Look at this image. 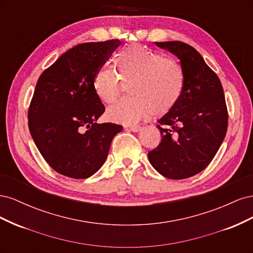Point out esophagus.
Wrapping results in <instances>:
<instances>
[{
	"instance_id": "obj_1",
	"label": "esophagus",
	"mask_w": 253,
	"mask_h": 253,
	"mask_svg": "<svg viewBox=\"0 0 253 253\" xmlns=\"http://www.w3.org/2000/svg\"><path fill=\"white\" fill-rule=\"evenodd\" d=\"M129 129H131L132 132L136 133V132H139L140 131L141 126H129Z\"/></svg>"
}]
</instances>
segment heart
<instances>
[{
    "label": "heart",
    "instance_id": "obj_1",
    "mask_svg": "<svg viewBox=\"0 0 253 253\" xmlns=\"http://www.w3.org/2000/svg\"><path fill=\"white\" fill-rule=\"evenodd\" d=\"M116 73L98 70L93 79L96 95L105 103L114 102L121 93L122 82H129L131 96L112 105L106 116L114 122L132 125L151 112L164 115L179 101L185 87V74L178 62L139 44L120 50L114 58Z\"/></svg>",
    "mask_w": 253,
    "mask_h": 253
}]
</instances>
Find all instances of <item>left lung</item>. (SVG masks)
<instances>
[{
    "mask_svg": "<svg viewBox=\"0 0 253 253\" xmlns=\"http://www.w3.org/2000/svg\"><path fill=\"white\" fill-rule=\"evenodd\" d=\"M180 61L185 87L179 101L158 120L162 142L149 152L150 164L170 179L202 172L217 153L228 126L221 83L195 48L179 41L155 42Z\"/></svg>",
    "mask_w": 253,
    "mask_h": 253,
    "instance_id": "obj_1",
    "label": "left lung"
}]
</instances>
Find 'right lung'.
<instances>
[{
    "label": "right lung",
    "instance_id": "1",
    "mask_svg": "<svg viewBox=\"0 0 253 253\" xmlns=\"http://www.w3.org/2000/svg\"><path fill=\"white\" fill-rule=\"evenodd\" d=\"M119 40L82 43L62 56L37 82L28 110L30 134L53 170L76 179L94 175L105 163L121 126L97 124L105 108L93 87L95 73Z\"/></svg>",
    "mask_w": 253,
    "mask_h": 253
}]
</instances>
